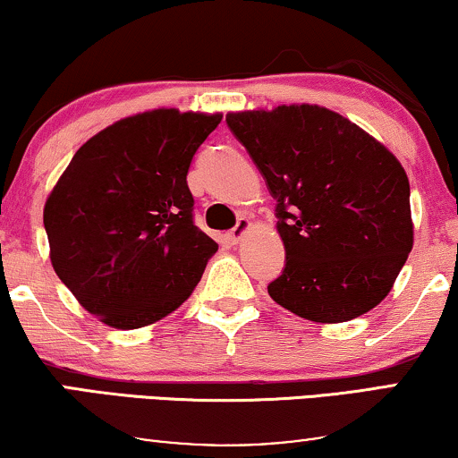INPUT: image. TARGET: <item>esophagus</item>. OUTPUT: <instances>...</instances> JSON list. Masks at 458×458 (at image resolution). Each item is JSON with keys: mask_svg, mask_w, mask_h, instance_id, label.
<instances>
[{"mask_svg": "<svg viewBox=\"0 0 458 458\" xmlns=\"http://www.w3.org/2000/svg\"><path fill=\"white\" fill-rule=\"evenodd\" d=\"M250 229V221L246 216H242V218H237V225L231 231H227V240L231 242V243H237V242H242V237L246 235V231Z\"/></svg>", "mask_w": 458, "mask_h": 458, "instance_id": "esophagus-1", "label": "esophagus"}]
</instances>
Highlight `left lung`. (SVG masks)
<instances>
[{
    "instance_id": "left-lung-1",
    "label": "left lung",
    "mask_w": 458,
    "mask_h": 458,
    "mask_svg": "<svg viewBox=\"0 0 458 458\" xmlns=\"http://www.w3.org/2000/svg\"><path fill=\"white\" fill-rule=\"evenodd\" d=\"M227 127L277 202L285 267L268 296L317 323L375 309L412 248L411 187L396 156L321 106L235 112Z\"/></svg>"
}]
</instances>
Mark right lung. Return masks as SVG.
Returning <instances> with one entry per match:
<instances>
[{
  "instance_id": "add662e5",
  "label": "right lung",
  "mask_w": 458,
  "mask_h": 458,
  "mask_svg": "<svg viewBox=\"0 0 458 458\" xmlns=\"http://www.w3.org/2000/svg\"><path fill=\"white\" fill-rule=\"evenodd\" d=\"M221 118L173 108L123 118L79 148L49 193L54 271L110 327L179 309L218 250L193 223L187 173Z\"/></svg>"
}]
</instances>
